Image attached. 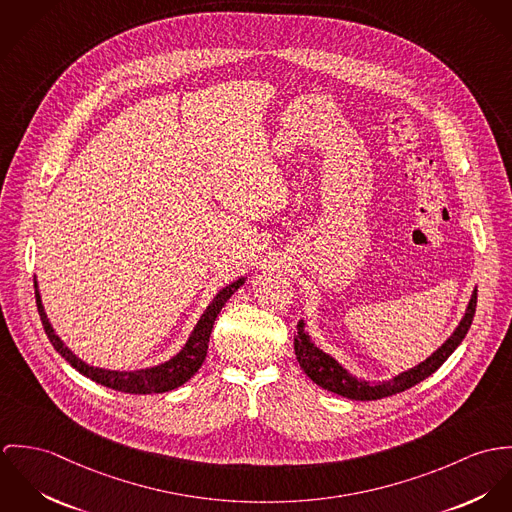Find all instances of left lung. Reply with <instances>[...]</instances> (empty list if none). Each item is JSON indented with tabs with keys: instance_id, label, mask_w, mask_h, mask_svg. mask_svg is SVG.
<instances>
[{
	"instance_id": "8db88e82",
	"label": "left lung",
	"mask_w": 512,
	"mask_h": 512,
	"mask_svg": "<svg viewBox=\"0 0 512 512\" xmlns=\"http://www.w3.org/2000/svg\"><path fill=\"white\" fill-rule=\"evenodd\" d=\"M475 306H477V290H473L471 300L465 310V316L461 318L459 326L455 328L454 334L446 340V343L442 347H438L426 361L400 373L391 381L369 383V381L351 377L334 357H330L328 353H324L322 349H318L312 343L308 334L304 332L302 320L298 322V334L294 338V353H296V359H298L300 367L304 369V373L316 385H320L322 389H326L330 393L353 398V400H377V398L391 397V395H397V393L414 387L416 383L424 381L426 377H430L434 371H438L442 367V363L454 353L455 347L463 341L467 330L471 328V322L475 316Z\"/></svg>"
}]
</instances>
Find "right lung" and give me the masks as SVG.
<instances>
[{"mask_svg": "<svg viewBox=\"0 0 512 512\" xmlns=\"http://www.w3.org/2000/svg\"><path fill=\"white\" fill-rule=\"evenodd\" d=\"M245 279H237L235 283L228 284L226 288H222L216 298L212 300V304L206 308V312L202 314V318L198 320L194 332L190 334V338L186 341V345L180 349V353H176L171 361L161 363L157 367L151 369H141V371H106V369H98L92 365H86L82 359H78L55 334L53 326L47 320V314L43 310L41 304V296L37 290L35 283V298H37V308H39V316L45 328L47 338L53 343V347L58 353L82 375H86L88 379L114 389L119 393H129V395H151V393H167L180 385H184L204 363L206 353H208V341L210 334L214 328V322L220 314V310L224 308V304L228 302L229 296L243 284Z\"/></svg>", "mask_w": 512, "mask_h": 512, "instance_id": "right-lung-1", "label": "right lung"}]
</instances>
